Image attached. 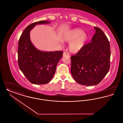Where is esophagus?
Instances as JSON below:
<instances>
[{"instance_id": "1", "label": "esophagus", "mask_w": 123, "mask_h": 123, "mask_svg": "<svg viewBox=\"0 0 123 123\" xmlns=\"http://www.w3.org/2000/svg\"><path fill=\"white\" fill-rule=\"evenodd\" d=\"M63 56L64 57H69V54L68 53H67V52H64L63 53Z\"/></svg>"}]
</instances>
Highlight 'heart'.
Segmentation results:
<instances>
[{
	"label": "heart",
	"mask_w": 123,
	"mask_h": 123,
	"mask_svg": "<svg viewBox=\"0 0 123 123\" xmlns=\"http://www.w3.org/2000/svg\"><path fill=\"white\" fill-rule=\"evenodd\" d=\"M87 38V35L83 32L82 29L76 28L66 32L62 36V40L66 42L70 41L69 50L72 53H76L84 47Z\"/></svg>",
	"instance_id": "1"
}]
</instances>
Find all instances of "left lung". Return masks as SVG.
Masks as SVG:
<instances>
[{"instance_id":"obj_1","label":"left lung","mask_w":123,"mask_h":123,"mask_svg":"<svg viewBox=\"0 0 123 123\" xmlns=\"http://www.w3.org/2000/svg\"><path fill=\"white\" fill-rule=\"evenodd\" d=\"M92 41L85 45L75 55L71 56V73L80 84L96 85L105 77L110 66V46L104 32L94 27Z\"/></svg>"}]
</instances>
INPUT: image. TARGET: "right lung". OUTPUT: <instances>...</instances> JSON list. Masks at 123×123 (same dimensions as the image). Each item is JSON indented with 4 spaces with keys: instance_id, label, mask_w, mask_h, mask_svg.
I'll return each instance as SVG.
<instances>
[{
    "instance_id": "right-lung-1",
    "label": "right lung",
    "mask_w": 123,
    "mask_h": 123,
    "mask_svg": "<svg viewBox=\"0 0 123 123\" xmlns=\"http://www.w3.org/2000/svg\"><path fill=\"white\" fill-rule=\"evenodd\" d=\"M51 22L41 21L29 24L24 30L18 41V64L29 82L45 84L54 75L56 67L63 56V52H43L36 48L30 39V31L35 25Z\"/></svg>"
}]
</instances>
